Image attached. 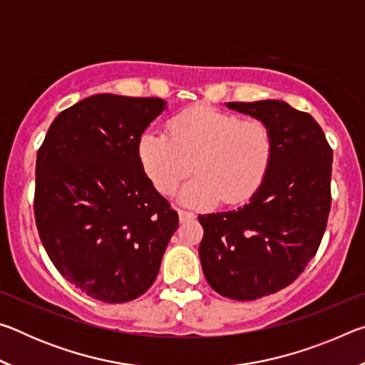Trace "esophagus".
<instances>
[{"mask_svg":"<svg viewBox=\"0 0 365 365\" xmlns=\"http://www.w3.org/2000/svg\"><path fill=\"white\" fill-rule=\"evenodd\" d=\"M178 219H180V222H187V220L195 219V214L190 211H183V209H178Z\"/></svg>","mask_w":365,"mask_h":365,"instance_id":"esophagus-1","label":"esophagus"}]
</instances>
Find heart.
Returning <instances> with one entry per match:
<instances>
[{
    "instance_id": "1",
    "label": "heart",
    "mask_w": 365,
    "mask_h": 365,
    "mask_svg": "<svg viewBox=\"0 0 365 365\" xmlns=\"http://www.w3.org/2000/svg\"><path fill=\"white\" fill-rule=\"evenodd\" d=\"M274 140L262 120L211 108L185 110L169 122V135L150 128L138 140V158L160 193L170 195L191 170L178 200L187 206L237 205L261 187Z\"/></svg>"
}]
</instances>
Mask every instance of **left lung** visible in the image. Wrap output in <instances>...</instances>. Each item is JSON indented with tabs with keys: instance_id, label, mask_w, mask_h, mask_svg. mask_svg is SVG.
<instances>
[{
	"instance_id": "8db88e82",
	"label": "left lung",
	"mask_w": 365,
	"mask_h": 365,
	"mask_svg": "<svg viewBox=\"0 0 365 365\" xmlns=\"http://www.w3.org/2000/svg\"><path fill=\"white\" fill-rule=\"evenodd\" d=\"M270 128L274 153L248 205L197 215L200 259L212 289L252 301L298 279L316 255L330 212L331 148L307 113L280 100L225 103Z\"/></svg>"
}]
</instances>
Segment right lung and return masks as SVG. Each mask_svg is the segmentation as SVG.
Here are the masks:
<instances>
[{
    "label": "right lung",
    "mask_w": 365,
    "mask_h": 365,
    "mask_svg": "<svg viewBox=\"0 0 365 365\" xmlns=\"http://www.w3.org/2000/svg\"><path fill=\"white\" fill-rule=\"evenodd\" d=\"M165 109L159 98L88 96L53 120L36 156L41 243L66 280L103 302L143 294L178 227L138 158L141 133Z\"/></svg>",
    "instance_id": "obj_1"
}]
</instances>
